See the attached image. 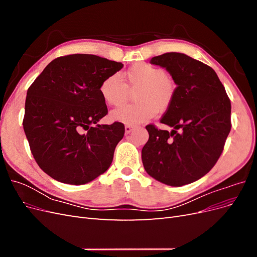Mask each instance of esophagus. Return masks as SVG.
I'll list each match as a JSON object with an SVG mask.
<instances>
[{
  "mask_svg": "<svg viewBox=\"0 0 257 257\" xmlns=\"http://www.w3.org/2000/svg\"><path fill=\"white\" fill-rule=\"evenodd\" d=\"M134 128H135V126H133V125H125V134H130Z\"/></svg>",
  "mask_w": 257,
  "mask_h": 257,
  "instance_id": "esophagus-1",
  "label": "esophagus"
}]
</instances>
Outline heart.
Returning <instances> with one entry per match:
<instances>
[{"label": "heart", "mask_w": 257, "mask_h": 257, "mask_svg": "<svg viewBox=\"0 0 257 257\" xmlns=\"http://www.w3.org/2000/svg\"><path fill=\"white\" fill-rule=\"evenodd\" d=\"M124 80L125 83L118 74H113L106 77L99 85L104 102L113 107L126 102L128 90L138 89L134 95L137 103L111 111L110 118L113 121L135 125L150 120L159 110H167L174 102L176 83L162 68L139 62L126 69Z\"/></svg>", "instance_id": "b5f03b06"}]
</instances>
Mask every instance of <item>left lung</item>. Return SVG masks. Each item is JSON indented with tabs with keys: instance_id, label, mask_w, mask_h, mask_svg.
I'll return each instance as SVG.
<instances>
[{
	"instance_id": "left-lung-1",
	"label": "left lung",
	"mask_w": 257,
	"mask_h": 257,
	"mask_svg": "<svg viewBox=\"0 0 257 257\" xmlns=\"http://www.w3.org/2000/svg\"><path fill=\"white\" fill-rule=\"evenodd\" d=\"M165 67L177 91L161 123L146 128L149 139L142 150L148 175L162 183L181 186L208 174L221 157L231 128L230 100L213 69L184 53L167 52L151 59Z\"/></svg>"
}]
</instances>
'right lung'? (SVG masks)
Listing matches in <instances>:
<instances>
[{
	"label": "right lung",
	"instance_id": "obj_1",
	"mask_svg": "<svg viewBox=\"0 0 257 257\" xmlns=\"http://www.w3.org/2000/svg\"><path fill=\"white\" fill-rule=\"evenodd\" d=\"M121 62L94 54L59 57L30 85L23 130L42 170L54 180L84 184L109 168L124 124H97L108 113L99 93Z\"/></svg>",
	"mask_w": 257,
	"mask_h": 257
}]
</instances>
